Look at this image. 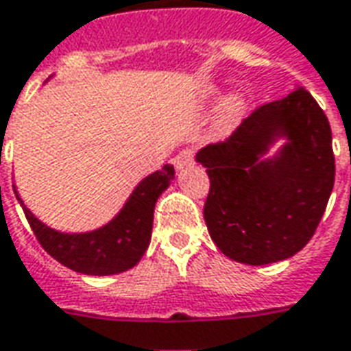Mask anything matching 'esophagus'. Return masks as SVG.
Wrapping results in <instances>:
<instances>
[{"instance_id":"1","label":"esophagus","mask_w":351,"mask_h":351,"mask_svg":"<svg viewBox=\"0 0 351 351\" xmlns=\"http://www.w3.org/2000/svg\"><path fill=\"white\" fill-rule=\"evenodd\" d=\"M195 162V155H193V151H189V149H183L180 151L178 155L173 156V166L178 168V170H183V168H187L191 164Z\"/></svg>"}]
</instances>
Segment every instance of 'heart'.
<instances>
[{
  "label": "heart",
  "mask_w": 351,
  "mask_h": 351,
  "mask_svg": "<svg viewBox=\"0 0 351 351\" xmlns=\"http://www.w3.org/2000/svg\"><path fill=\"white\" fill-rule=\"evenodd\" d=\"M243 108H245V101H243L242 94H234L230 96L225 106H223V111H221V119H219V134H228L232 130L238 123V119L242 117Z\"/></svg>",
  "instance_id": "heart-1"
}]
</instances>
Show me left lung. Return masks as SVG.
I'll use <instances>...</instances> for the list:
<instances>
[{
	"label": "left lung",
	"mask_w": 351,
	"mask_h": 351,
	"mask_svg": "<svg viewBox=\"0 0 351 351\" xmlns=\"http://www.w3.org/2000/svg\"><path fill=\"white\" fill-rule=\"evenodd\" d=\"M196 162L210 178L204 219L211 240L228 259L253 267L299 253L335 185L329 121L302 86L255 109L227 141L200 149Z\"/></svg>",
	"instance_id": "8db88e82"
}]
</instances>
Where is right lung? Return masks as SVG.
Segmentation results:
<instances>
[{
    "label": "right lung",
    "instance_id": "right-lung-1",
    "mask_svg": "<svg viewBox=\"0 0 351 351\" xmlns=\"http://www.w3.org/2000/svg\"><path fill=\"white\" fill-rule=\"evenodd\" d=\"M173 178L176 170L170 164L143 178L115 217L88 232H60L47 227L26 208L14 185L12 189L34 234L51 257L81 274L111 276L140 263L151 242L155 204Z\"/></svg>",
    "mask_w": 351,
    "mask_h": 351
}]
</instances>
